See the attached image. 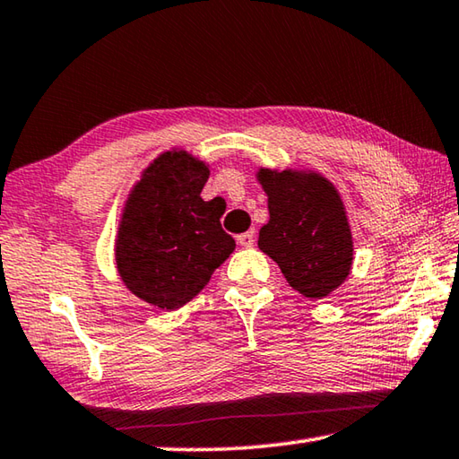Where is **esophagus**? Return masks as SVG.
Returning a JSON list of instances; mask_svg holds the SVG:
<instances>
[{
    "label": "esophagus",
    "mask_w": 459,
    "mask_h": 459,
    "mask_svg": "<svg viewBox=\"0 0 459 459\" xmlns=\"http://www.w3.org/2000/svg\"><path fill=\"white\" fill-rule=\"evenodd\" d=\"M237 243L240 245V247H253L255 245V232L253 230H248V232H243V235H238L237 237Z\"/></svg>",
    "instance_id": "34e87169"
}]
</instances>
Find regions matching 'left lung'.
I'll use <instances>...</instances> for the list:
<instances>
[{"mask_svg":"<svg viewBox=\"0 0 459 459\" xmlns=\"http://www.w3.org/2000/svg\"><path fill=\"white\" fill-rule=\"evenodd\" d=\"M255 178L269 208L259 230L261 251L306 298L336 291L354 261L352 229L336 186L312 168H259Z\"/></svg>","mask_w":459,"mask_h":459,"instance_id":"left-lung-1","label":"left lung"}]
</instances>
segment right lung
I'll list each match as a JSON object with an SVG mask.
<instances>
[{
	"instance_id": "1",
	"label": "right lung",
	"mask_w": 459,
	"mask_h": 459,
	"mask_svg": "<svg viewBox=\"0 0 459 459\" xmlns=\"http://www.w3.org/2000/svg\"><path fill=\"white\" fill-rule=\"evenodd\" d=\"M208 176L204 160L172 147L143 169L123 202L115 267L145 304L180 309L235 251V238L221 227V204L200 196Z\"/></svg>"
}]
</instances>
